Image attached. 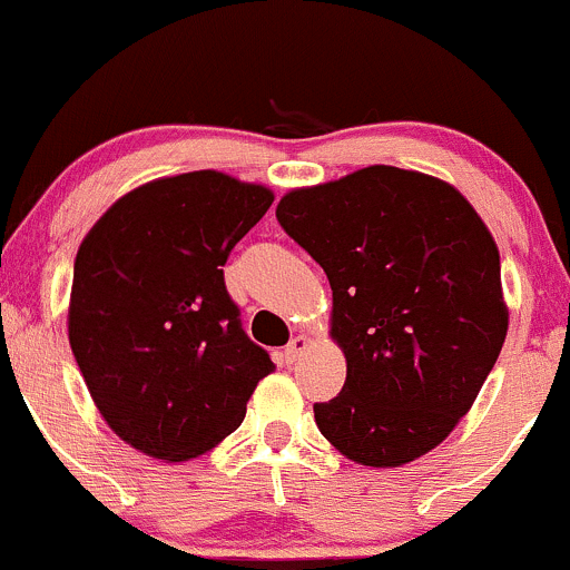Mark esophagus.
<instances>
[{"label":"esophagus","mask_w":570,"mask_h":570,"mask_svg":"<svg viewBox=\"0 0 570 570\" xmlns=\"http://www.w3.org/2000/svg\"><path fill=\"white\" fill-rule=\"evenodd\" d=\"M309 348V340L304 337V334H298V337H293L291 343H287V348L283 351V360L285 365H293V362H298L304 356V351Z\"/></svg>","instance_id":"esophagus-1"}]
</instances>
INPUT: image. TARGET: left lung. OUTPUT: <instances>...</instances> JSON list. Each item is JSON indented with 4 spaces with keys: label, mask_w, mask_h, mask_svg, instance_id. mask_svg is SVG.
Wrapping results in <instances>:
<instances>
[{
    "label": "left lung",
    "mask_w": 570,
    "mask_h": 570,
    "mask_svg": "<svg viewBox=\"0 0 570 570\" xmlns=\"http://www.w3.org/2000/svg\"><path fill=\"white\" fill-rule=\"evenodd\" d=\"M277 219L332 285L345 384L313 406L321 433L362 466L431 453L472 409L508 334L485 222L448 180L386 164L291 189Z\"/></svg>",
    "instance_id": "8db88e82"
}]
</instances>
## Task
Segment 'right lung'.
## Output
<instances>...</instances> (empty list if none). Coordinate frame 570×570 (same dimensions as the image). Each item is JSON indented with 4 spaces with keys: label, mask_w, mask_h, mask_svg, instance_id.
I'll return each instance as SVG.
<instances>
[{
    "label": "right lung",
    "mask_w": 570,
    "mask_h": 570,
    "mask_svg": "<svg viewBox=\"0 0 570 570\" xmlns=\"http://www.w3.org/2000/svg\"><path fill=\"white\" fill-rule=\"evenodd\" d=\"M274 203L216 169L137 186L90 227L73 263L68 340L92 403L150 459L208 453L274 371L230 302L222 266Z\"/></svg>",
    "instance_id": "obj_1"
}]
</instances>
